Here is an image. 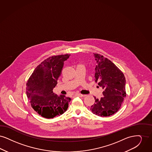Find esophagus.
Wrapping results in <instances>:
<instances>
[{"label": "esophagus", "mask_w": 152, "mask_h": 152, "mask_svg": "<svg viewBox=\"0 0 152 152\" xmlns=\"http://www.w3.org/2000/svg\"><path fill=\"white\" fill-rule=\"evenodd\" d=\"M75 96H79V97H82V96H84V95H82V94H75Z\"/></svg>", "instance_id": "obj_1"}]
</instances>
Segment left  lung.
Segmentation results:
<instances>
[{"mask_svg": "<svg viewBox=\"0 0 152 152\" xmlns=\"http://www.w3.org/2000/svg\"><path fill=\"white\" fill-rule=\"evenodd\" d=\"M96 65L95 82L104 90V96L95 98L90 110L99 116H109L119 111L126 96V78L124 74L110 59L93 53Z\"/></svg>", "mask_w": 152, "mask_h": 152, "instance_id": "8db88e82", "label": "left lung"}]
</instances>
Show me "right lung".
I'll list each match as a JSON object with an SVG mask.
<instances>
[{
  "mask_svg": "<svg viewBox=\"0 0 152 152\" xmlns=\"http://www.w3.org/2000/svg\"><path fill=\"white\" fill-rule=\"evenodd\" d=\"M70 54L51 56L37 66L26 84V95L33 110L42 117L52 119L66 111L72 99L54 94L53 89Z\"/></svg>",
  "mask_w": 152,
  "mask_h": 152,
  "instance_id": "1",
  "label": "right lung"
}]
</instances>
